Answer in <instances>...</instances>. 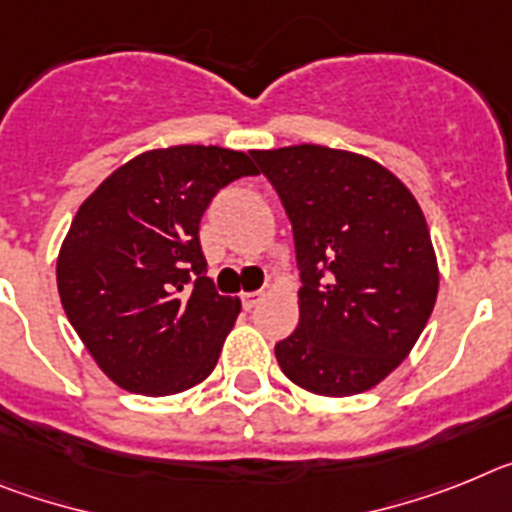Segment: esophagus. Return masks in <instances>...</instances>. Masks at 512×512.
I'll return each mask as SVG.
<instances>
[{"instance_id":"34e87169","label":"esophagus","mask_w":512,"mask_h":512,"mask_svg":"<svg viewBox=\"0 0 512 512\" xmlns=\"http://www.w3.org/2000/svg\"><path fill=\"white\" fill-rule=\"evenodd\" d=\"M262 296H265V293L262 291H250V293H242V304H244V309L250 311V309H255L257 304H260L262 301Z\"/></svg>"}]
</instances>
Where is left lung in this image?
<instances>
[{"mask_svg": "<svg viewBox=\"0 0 512 512\" xmlns=\"http://www.w3.org/2000/svg\"><path fill=\"white\" fill-rule=\"evenodd\" d=\"M286 206L299 262V327L278 366L319 397L373 389L415 348L438 257L410 188L376 159L319 144L252 151Z\"/></svg>", "mask_w": 512, "mask_h": 512, "instance_id": "1", "label": "left lung"}]
</instances>
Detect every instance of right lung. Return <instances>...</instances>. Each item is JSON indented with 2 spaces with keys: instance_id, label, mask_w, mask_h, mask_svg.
Listing matches in <instances>:
<instances>
[{
  "instance_id": "right-lung-1",
  "label": "right lung",
  "mask_w": 512,
  "mask_h": 512,
  "mask_svg": "<svg viewBox=\"0 0 512 512\" xmlns=\"http://www.w3.org/2000/svg\"><path fill=\"white\" fill-rule=\"evenodd\" d=\"M250 154L167 146L128 159L79 206L56 260L61 306L113 384L170 397L211 376L242 301L206 278L201 216Z\"/></svg>"
}]
</instances>
